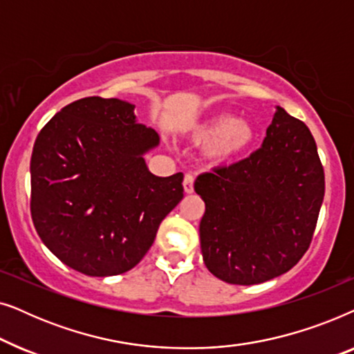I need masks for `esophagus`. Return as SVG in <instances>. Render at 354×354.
<instances>
[{"instance_id":"1","label":"esophagus","mask_w":354,"mask_h":354,"mask_svg":"<svg viewBox=\"0 0 354 354\" xmlns=\"http://www.w3.org/2000/svg\"><path fill=\"white\" fill-rule=\"evenodd\" d=\"M193 183H195V177H193L192 174H187V176L183 177V190H185V193L195 192V188H193Z\"/></svg>"}]
</instances>
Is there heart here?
Instances as JSON below:
<instances>
[{
    "label": "heart",
    "mask_w": 354,
    "mask_h": 354,
    "mask_svg": "<svg viewBox=\"0 0 354 354\" xmlns=\"http://www.w3.org/2000/svg\"><path fill=\"white\" fill-rule=\"evenodd\" d=\"M187 133L193 143L205 145L203 151L212 162L235 161L253 147L256 140V129L250 120L235 119L224 113L198 120Z\"/></svg>",
    "instance_id": "obj_1"
}]
</instances>
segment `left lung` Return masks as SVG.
<instances>
[{
  "mask_svg": "<svg viewBox=\"0 0 354 354\" xmlns=\"http://www.w3.org/2000/svg\"><path fill=\"white\" fill-rule=\"evenodd\" d=\"M324 190V169L311 132L275 106L263 147L243 161L201 174L200 222L207 270L234 285L279 277L311 243Z\"/></svg>",
  "mask_w": 354,
  "mask_h": 354,
  "instance_id": "1",
  "label": "left lung"
}]
</instances>
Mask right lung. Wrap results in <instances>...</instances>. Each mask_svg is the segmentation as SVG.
Wrapping results in <instances>:
<instances>
[{
	"label": "right lung",
	"mask_w": 354,
	"mask_h": 354,
	"mask_svg": "<svg viewBox=\"0 0 354 354\" xmlns=\"http://www.w3.org/2000/svg\"><path fill=\"white\" fill-rule=\"evenodd\" d=\"M133 111L119 98L77 100L33 145V225L57 259L93 277L135 268L183 198L182 172H149L145 154L158 148L159 135Z\"/></svg>",
	"instance_id": "1"
}]
</instances>
